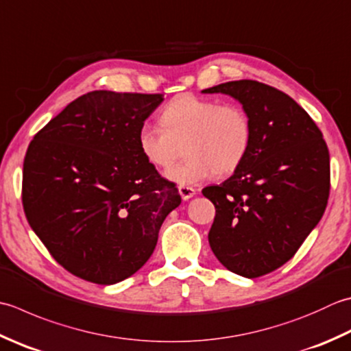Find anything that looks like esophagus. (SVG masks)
Listing matches in <instances>:
<instances>
[{
	"mask_svg": "<svg viewBox=\"0 0 351 351\" xmlns=\"http://www.w3.org/2000/svg\"><path fill=\"white\" fill-rule=\"evenodd\" d=\"M178 191H180V195L184 201H189L190 197H193L196 195V189L190 187V185H180V187H178Z\"/></svg>",
	"mask_w": 351,
	"mask_h": 351,
	"instance_id": "34e87169",
	"label": "esophagus"
}]
</instances>
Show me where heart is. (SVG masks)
Returning <instances> with one entry per match:
<instances>
[{
  "label": "heart",
  "mask_w": 351,
  "mask_h": 351,
  "mask_svg": "<svg viewBox=\"0 0 351 351\" xmlns=\"http://www.w3.org/2000/svg\"><path fill=\"white\" fill-rule=\"evenodd\" d=\"M161 126L143 123L136 134L138 150L150 166H173L184 146L187 160L171 169L167 178L181 185L199 184L219 175H231L248 156L254 125L250 112L236 103L181 94L160 115Z\"/></svg>",
  "instance_id": "1"
}]
</instances>
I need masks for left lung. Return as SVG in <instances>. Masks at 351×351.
<instances>
[{"label": "left lung", "instance_id": "left-lung-1", "mask_svg": "<svg viewBox=\"0 0 351 351\" xmlns=\"http://www.w3.org/2000/svg\"><path fill=\"white\" fill-rule=\"evenodd\" d=\"M242 103L254 125L248 156L232 176L202 195L215 204L211 251L246 278L278 269L321 221L330 191V156L321 130L277 88L234 80L204 89Z\"/></svg>", "mask_w": 351, "mask_h": 351}]
</instances>
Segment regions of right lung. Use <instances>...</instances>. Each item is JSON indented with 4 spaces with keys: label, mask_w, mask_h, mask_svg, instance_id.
Here are the masks:
<instances>
[{
    "label": "right lung",
    "mask_w": 351,
    "mask_h": 351,
    "mask_svg": "<svg viewBox=\"0 0 351 351\" xmlns=\"http://www.w3.org/2000/svg\"><path fill=\"white\" fill-rule=\"evenodd\" d=\"M162 94L91 91L33 136L23 207L56 262L114 285L147 262L164 219L181 204L173 182L144 160L136 134Z\"/></svg>",
    "instance_id": "add662e5"
}]
</instances>
